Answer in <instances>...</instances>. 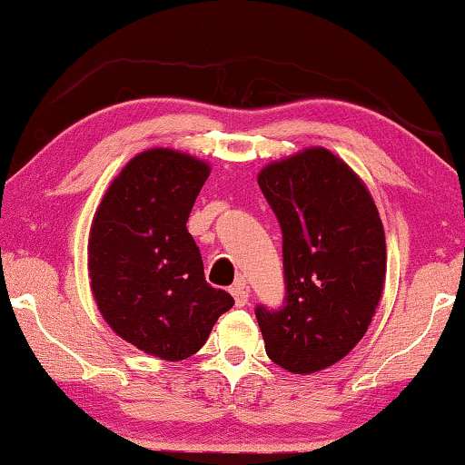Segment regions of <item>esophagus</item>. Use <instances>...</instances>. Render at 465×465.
Wrapping results in <instances>:
<instances>
[{"mask_svg":"<svg viewBox=\"0 0 465 465\" xmlns=\"http://www.w3.org/2000/svg\"><path fill=\"white\" fill-rule=\"evenodd\" d=\"M232 295H233L235 305H238V307L248 303V289H246L244 280H238V282L232 286Z\"/></svg>","mask_w":465,"mask_h":465,"instance_id":"1","label":"esophagus"}]
</instances>
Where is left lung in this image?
Masks as SVG:
<instances>
[{
	"label": "left lung",
	"mask_w": 465,
	"mask_h": 465,
	"mask_svg": "<svg viewBox=\"0 0 465 465\" xmlns=\"http://www.w3.org/2000/svg\"><path fill=\"white\" fill-rule=\"evenodd\" d=\"M259 187L282 230V307H254L265 351L307 375L348 356L381 299L385 235L364 183L322 147L273 162Z\"/></svg>",
	"instance_id": "left-lung-1"
}]
</instances>
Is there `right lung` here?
<instances>
[{"label": "right lung", "mask_w": 465, "mask_h": 465, "mask_svg": "<svg viewBox=\"0 0 465 465\" xmlns=\"http://www.w3.org/2000/svg\"><path fill=\"white\" fill-rule=\"evenodd\" d=\"M208 174L206 162L187 153L143 152L111 183L90 230V284L103 318L162 361L195 354L233 305L206 282L185 227Z\"/></svg>", "instance_id": "add662e5"}]
</instances>
